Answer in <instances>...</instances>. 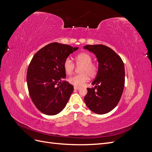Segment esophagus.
<instances>
[{"label": "esophagus", "instance_id": "1", "mask_svg": "<svg viewBox=\"0 0 152 152\" xmlns=\"http://www.w3.org/2000/svg\"><path fill=\"white\" fill-rule=\"evenodd\" d=\"M74 89H75V90H79L80 89V87H77V86H75V87H74Z\"/></svg>", "mask_w": 152, "mask_h": 152}]
</instances>
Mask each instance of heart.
Listing matches in <instances>:
<instances>
[{
    "instance_id": "1",
    "label": "heart",
    "mask_w": 152,
    "mask_h": 152,
    "mask_svg": "<svg viewBox=\"0 0 152 152\" xmlns=\"http://www.w3.org/2000/svg\"><path fill=\"white\" fill-rule=\"evenodd\" d=\"M76 64L81 66L80 72L81 74L69 77V83L75 86L80 87L86 83L89 80V77H93L98 72V65L92 62L93 57L87 52H82L77 54L76 58ZM75 65L70 58L65 59L63 62V69L66 75H70L75 70Z\"/></svg>"
}]
</instances>
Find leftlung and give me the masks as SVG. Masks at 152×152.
I'll return each instance as SVG.
<instances>
[{
    "label": "left lung",
    "mask_w": 152,
    "mask_h": 152,
    "mask_svg": "<svg viewBox=\"0 0 152 152\" xmlns=\"http://www.w3.org/2000/svg\"><path fill=\"white\" fill-rule=\"evenodd\" d=\"M84 48L93 52L98 61L96 77L92 83L95 87L87 88L85 102L95 113H107L117 105L122 96L125 83L124 63L107 46L88 45Z\"/></svg>",
    "instance_id": "1"
}]
</instances>
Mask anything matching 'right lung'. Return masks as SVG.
I'll return each mask as SVG.
<instances>
[{"label":"right lung","instance_id":"add662e5","mask_svg":"<svg viewBox=\"0 0 152 152\" xmlns=\"http://www.w3.org/2000/svg\"><path fill=\"white\" fill-rule=\"evenodd\" d=\"M78 47L52 43L37 51L27 70L28 91L36 107L43 113L55 115L66 106L74 87L64 79L63 62Z\"/></svg>","mask_w":152,"mask_h":152}]
</instances>
